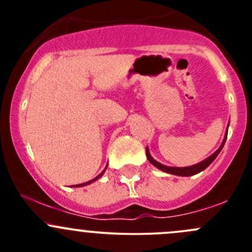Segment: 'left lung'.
Returning <instances> with one entry per match:
<instances>
[{
  "label": "left lung",
  "instance_id": "1",
  "mask_svg": "<svg viewBox=\"0 0 252 252\" xmlns=\"http://www.w3.org/2000/svg\"><path fill=\"white\" fill-rule=\"evenodd\" d=\"M225 139H227V134H225L224 140H223L222 145H220V149H218L217 151H216L215 154L212 155V156H210V157H208V158H206L205 161L200 162V163L194 164V166H190V167H183V168H179V167H167V166H163V164L158 163V162L155 161V159L152 158L151 155H150L149 150H147V149H146V157H147V159H149V161L151 162V163L154 164L155 167H157V168L161 169V171L167 172V173H171V174H175V175H182V177H189V175H194V174H196V173H200V172L204 171L205 168H207V167L210 166L211 163H212L213 159H215L216 157L218 156V154H220V150H222L223 146H224Z\"/></svg>",
  "mask_w": 252,
  "mask_h": 252
}]
</instances>
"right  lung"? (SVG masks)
Wrapping results in <instances>:
<instances>
[{
  "mask_svg": "<svg viewBox=\"0 0 252 252\" xmlns=\"http://www.w3.org/2000/svg\"><path fill=\"white\" fill-rule=\"evenodd\" d=\"M103 172H105V171H103ZM103 172H102V173H101V174H98V175H97V177H96V178H94V179H93V180H90V182H86V183H83V184H78V185H74V187H84V185H88V184H90V183H93V182H94V180L98 179V178H100V177H101V175H102V174H103Z\"/></svg>",
  "mask_w": 252,
  "mask_h": 252,
  "instance_id": "right-lung-1",
  "label": "right lung"
}]
</instances>
